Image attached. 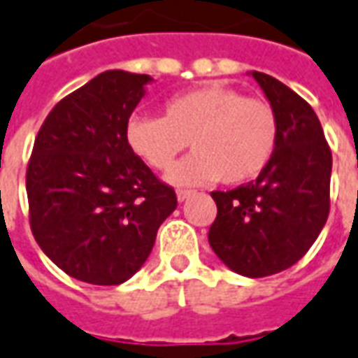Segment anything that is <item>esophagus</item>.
<instances>
[{"label": "esophagus", "mask_w": 358, "mask_h": 358, "mask_svg": "<svg viewBox=\"0 0 358 358\" xmlns=\"http://www.w3.org/2000/svg\"><path fill=\"white\" fill-rule=\"evenodd\" d=\"M191 194H193V191H187V189H179V191H177V201H179V203H183V201H187V199H189Z\"/></svg>", "instance_id": "obj_1"}]
</instances>
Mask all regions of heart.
I'll use <instances>...</instances> for the list:
<instances>
[{
	"label": "heart",
	"instance_id": "heart-1",
	"mask_svg": "<svg viewBox=\"0 0 358 358\" xmlns=\"http://www.w3.org/2000/svg\"><path fill=\"white\" fill-rule=\"evenodd\" d=\"M189 142L194 152L175 165L167 175L169 183H245L273 159L278 118L267 101L206 83L165 101L162 118L128 120L130 152L157 171H167Z\"/></svg>",
	"mask_w": 358,
	"mask_h": 358
}]
</instances>
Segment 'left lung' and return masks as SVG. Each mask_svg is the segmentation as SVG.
Returning a JSON list of instances; mask_svg holds the SVG:
<instances>
[{"label":"left lung","mask_w":358,"mask_h":358,"mask_svg":"<svg viewBox=\"0 0 358 358\" xmlns=\"http://www.w3.org/2000/svg\"><path fill=\"white\" fill-rule=\"evenodd\" d=\"M278 118L273 159L251 183L214 191L218 216L208 243L222 263L243 277L280 273L304 257L329 214L331 152L314 108L261 71H250Z\"/></svg>","instance_id":"obj_1"}]
</instances>
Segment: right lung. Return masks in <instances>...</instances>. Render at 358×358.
I'll use <instances>...</instances> for the list:
<instances>
[{"label":"right lung","mask_w":358,"mask_h":358,"mask_svg":"<svg viewBox=\"0 0 358 358\" xmlns=\"http://www.w3.org/2000/svg\"><path fill=\"white\" fill-rule=\"evenodd\" d=\"M154 78L108 70L52 108L27 167L31 230L70 277L113 287L146 263L177 196L127 144Z\"/></svg>","instance_id":"obj_1"}]
</instances>
